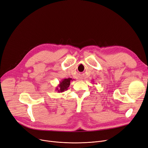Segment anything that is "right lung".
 I'll use <instances>...</instances> for the list:
<instances>
[{
  "label": "right lung",
  "instance_id": "add662e5",
  "mask_svg": "<svg viewBox=\"0 0 148 148\" xmlns=\"http://www.w3.org/2000/svg\"><path fill=\"white\" fill-rule=\"evenodd\" d=\"M72 79L68 78V79H62L61 82H60L58 86L56 88V90L58 92H63L66 90L69 86L70 82L72 81Z\"/></svg>",
  "mask_w": 148,
  "mask_h": 148
}]
</instances>
